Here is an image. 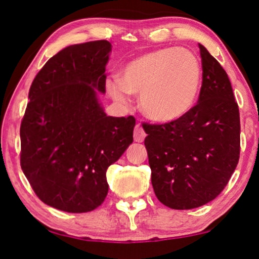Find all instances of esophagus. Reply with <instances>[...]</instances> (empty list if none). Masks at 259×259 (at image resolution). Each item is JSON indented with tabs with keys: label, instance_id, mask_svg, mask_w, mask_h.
I'll list each match as a JSON object with an SVG mask.
<instances>
[{
	"label": "esophagus",
	"instance_id": "34e87169",
	"mask_svg": "<svg viewBox=\"0 0 259 259\" xmlns=\"http://www.w3.org/2000/svg\"><path fill=\"white\" fill-rule=\"evenodd\" d=\"M145 137H146V133H145L143 127L140 125H137L136 128H134V141H137V143H143Z\"/></svg>",
	"mask_w": 259,
	"mask_h": 259
}]
</instances>
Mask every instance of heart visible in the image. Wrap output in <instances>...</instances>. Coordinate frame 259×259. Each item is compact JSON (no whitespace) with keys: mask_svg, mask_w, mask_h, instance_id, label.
Wrapping results in <instances>:
<instances>
[{"mask_svg":"<svg viewBox=\"0 0 259 259\" xmlns=\"http://www.w3.org/2000/svg\"><path fill=\"white\" fill-rule=\"evenodd\" d=\"M199 59L186 48L169 47L138 56L119 76L107 80V91L120 104L140 95L139 107L148 119L171 122L192 108L200 90Z\"/></svg>","mask_w":259,"mask_h":259,"instance_id":"heart-1","label":"heart"}]
</instances>
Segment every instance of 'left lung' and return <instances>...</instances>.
<instances>
[{
    "instance_id": "8db88e82",
    "label": "left lung",
    "mask_w": 259,
    "mask_h": 259,
    "mask_svg": "<svg viewBox=\"0 0 259 259\" xmlns=\"http://www.w3.org/2000/svg\"><path fill=\"white\" fill-rule=\"evenodd\" d=\"M203 82L198 104L182 118L145 125V146L157 198L190 210L224 190L239 160V109L228 74L199 45Z\"/></svg>"
}]
</instances>
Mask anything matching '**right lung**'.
Masks as SVG:
<instances>
[{
	"label": "right lung",
	"instance_id": "1",
	"mask_svg": "<svg viewBox=\"0 0 259 259\" xmlns=\"http://www.w3.org/2000/svg\"><path fill=\"white\" fill-rule=\"evenodd\" d=\"M112 45L91 41L63 48L46 62L29 90L21 122V167L36 196L58 210L82 213L104 203L106 171L133 143L136 119L107 116Z\"/></svg>",
	"mask_w": 259,
	"mask_h": 259
}]
</instances>
